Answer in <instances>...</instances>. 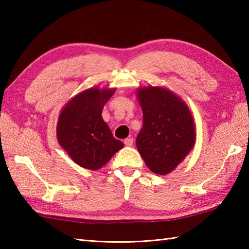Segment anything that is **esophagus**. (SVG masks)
Returning <instances> with one entry per match:
<instances>
[{"label": "esophagus", "instance_id": "esophagus-1", "mask_svg": "<svg viewBox=\"0 0 249 249\" xmlns=\"http://www.w3.org/2000/svg\"><path fill=\"white\" fill-rule=\"evenodd\" d=\"M133 143H134V139L131 138V137H129V138H126V139L124 140V144L127 145V146L133 145Z\"/></svg>", "mask_w": 249, "mask_h": 249}]
</instances>
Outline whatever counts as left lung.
<instances>
[{
    "label": "left lung",
    "instance_id": "obj_1",
    "mask_svg": "<svg viewBox=\"0 0 249 249\" xmlns=\"http://www.w3.org/2000/svg\"><path fill=\"white\" fill-rule=\"evenodd\" d=\"M137 97L143 113L137 149L152 172L166 176L195 145L193 115L184 100L165 88H140Z\"/></svg>",
    "mask_w": 249,
    "mask_h": 249
}]
</instances>
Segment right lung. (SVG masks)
Returning <instances> with one entry per match:
<instances>
[{"mask_svg": "<svg viewBox=\"0 0 249 249\" xmlns=\"http://www.w3.org/2000/svg\"><path fill=\"white\" fill-rule=\"evenodd\" d=\"M114 92L115 89L95 87L79 93L62 109L57 121L60 145L73 161L89 170L105 166L124 146L102 118L104 106Z\"/></svg>", "mask_w": 249, "mask_h": 249, "instance_id": "right-lung-1", "label": "right lung"}]
</instances>
